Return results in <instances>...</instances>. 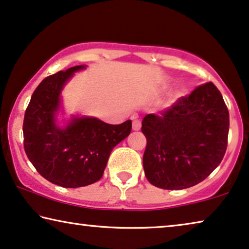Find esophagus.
<instances>
[{
    "label": "esophagus",
    "mask_w": 249,
    "mask_h": 249,
    "mask_svg": "<svg viewBox=\"0 0 249 249\" xmlns=\"http://www.w3.org/2000/svg\"><path fill=\"white\" fill-rule=\"evenodd\" d=\"M141 121L140 120H133V129H134V131H139L140 128H141Z\"/></svg>",
    "instance_id": "1"
}]
</instances>
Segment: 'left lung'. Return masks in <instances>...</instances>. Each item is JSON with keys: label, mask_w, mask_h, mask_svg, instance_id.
Here are the masks:
<instances>
[{"label": "left lung", "mask_w": 249, "mask_h": 249, "mask_svg": "<svg viewBox=\"0 0 249 249\" xmlns=\"http://www.w3.org/2000/svg\"><path fill=\"white\" fill-rule=\"evenodd\" d=\"M141 129L146 179L163 190H184L204 180L222 161L228 107L218 88L206 82L159 115H146Z\"/></svg>", "instance_id": "8db88e82"}]
</instances>
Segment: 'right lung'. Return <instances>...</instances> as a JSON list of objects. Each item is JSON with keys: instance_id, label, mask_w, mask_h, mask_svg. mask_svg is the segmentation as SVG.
Here are the masks:
<instances>
[{"instance_id": "right-lung-1", "label": "right lung", "mask_w": 249, "mask_h": 249, "mask_svg": "<svg viewBox=\"0 0 249 249\" xmlns=\"http://www.w3.org/2000/svg\"><path fill=\"white\" fill-rule=\"evenodd\" d=\"M86 65L45 78L31 96L23 118V146L28 159L48 181L75 188L103 177L111 150L128 136L132 122L107 124L97 118H74L66 128L55 125L64 83Z\"/></svg>"}]
</instances>
